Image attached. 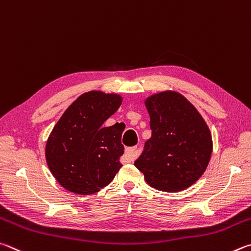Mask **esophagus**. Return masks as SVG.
Here are the masks:
<instances>
[{"mask_svg":"<svg viewBox=\"0 0 251 251\" xmlns=\"http://www.w3.org/2000/svg\"><path fill=\"white\" fill-rule=\"evenodd\" d=\"M138 155V148L132 147V148H126V156L129 162L133 161Z\"/></svg>","mask_w":251,"mask_h":251,"instance_id":"34e87169","label":"esophagus"}]
</instances>
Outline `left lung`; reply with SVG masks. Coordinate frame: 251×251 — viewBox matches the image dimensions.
Segmentation results:
<instances>
[{"label":"left lung","mask_w":251,"mask_h":251,"mask_svg":"<svg viewBox=\"0 0 251 251\" xmlns=\"http://www.w3.org/2000/svg\"><path fill=\"white\" fill-rule=\"evenodd\" d=\"M152 137L134 162L151 187L175 193L204 174L213 152L207 123L183 95L166 90L144 101Z\"/></svg>","instance_id":"8db88e82"}]
</instances>
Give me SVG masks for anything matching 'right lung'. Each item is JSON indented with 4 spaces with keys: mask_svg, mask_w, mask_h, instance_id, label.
<instances>
[{
    "mask_svg": "<svg viewBox=\"0 0 251 251\" xmlns=\"http://www.w3.org/2000/svg\"><path fill=\"white\" fill-rule=\"evenodd\" d=\"M122 103L118 94L92 90L66 109L47 139L48 169L61 186L78 195H91L112 181L122 166V123H103Z\"/></svg>",
    "mask_w": 251,
    "mask_h": 251,
    "instance_id": "add662e5",
    "label": "right lung"
}]
</instances>
